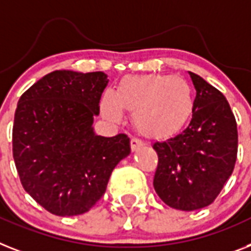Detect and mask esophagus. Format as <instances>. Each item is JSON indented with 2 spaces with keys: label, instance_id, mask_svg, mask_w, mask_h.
<instances>
[{
  "label": "esophagus",
  "instance_id": "34e87169",
  "mask_svg": "<svg viewBox=\"0 0 251 251\" xmlns=\"http://www.w3.org/2000/svg\"><path fill=\"white\" fill-rule=\"evenodd\" d=\"M142 146H144V142L141 140H138V138H132V140H130V149H132V151L138 150V149L142 148Z\"/></svg>",
  "mask_w": 251,
  "mask_h": 251
}]
</instances>
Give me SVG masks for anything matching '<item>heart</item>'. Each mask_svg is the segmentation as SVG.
Wrapping results in <instances>:
<instances>
[{
  "label": "heart",
  "mask_w": 251,
  "mask_h": 251,
  "mask_svg": "<svg viewBox=\"0 0 251 251\" xmlns=\"http://www.w3.org/2000/svg\"><path fill=\"white\" fill-rule=\"evenodd\" d=\"M194 105V90L185 78L154 74L124 78L115 95L105 93L101 110L109 121L119 122L124 109L144 136L165 138L187 123Z\"/></svg>",
  "instance_id": "heart-1"
}]
</instances>
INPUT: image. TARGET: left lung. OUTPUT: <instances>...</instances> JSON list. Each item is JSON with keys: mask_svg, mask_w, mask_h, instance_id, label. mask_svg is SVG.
<instances>
[{"mask_svg": "<svg viewBox=\"0 0 251 251\" xmlns=\"http://www.w3.org/2000/svg\"><path fill=\"white\" fill-rule=\"evenodd\" d=\"M196 97L192 119L182 133L152 145L158 154L154 188L178 210H198L214 201L237 159V123L223 93L188 72Z\"/></svg>", "mask_w": 251, "mask_h": 251, "instance_id": "8db88e82", "label": "left lung"}]
</instances>
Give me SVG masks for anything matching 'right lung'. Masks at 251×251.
I'll return each mask as SVG.
<instances>
[{
  "instance_id": "right-lung-1",
  "label": "right lung",
  "mask_w": 251,
  "mask_h": 251,
  "mask_svg": "<svg viewBox=\"0 0 251 251\" xmlns=\"http://www.w3.org/2000/svg\"><path fill=\"white\" fill-rule=\"evenodd\" d=\"M102 72L55 70L23 93L12 127V156L23 187L60 217L88 212L111 172L130 152L129 138L93 133L107 84Z\"/></svg>"
}]
</instances>
